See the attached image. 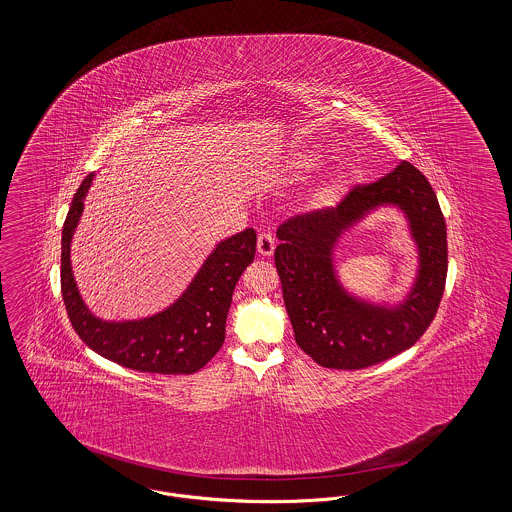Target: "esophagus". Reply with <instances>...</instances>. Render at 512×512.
Listing matches in <instances>:
<instances>
[{"label":"esophagus","mask_w":512,"mask_h":512,"mask_svg":"<svg viewBox=\"0 0 512 512\" xmlns=\"http://www.w3.org/2000/svg\"><path fill=\"white\" fill-rule=\"evenodd\" d=\"M274 247H276V242H274L272 234H268V232L259 234V238H257V251H259V255L270 257L274 253Z\"/></svg>","instance_id":"1"}]
</instances>
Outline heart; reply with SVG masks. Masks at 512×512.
Segmentation results:
<instances>
[{
  "label": "heart",
  "mask_w": 512,
  "mask_h": 512,
  "mask_svg": "<svg viewBox=\"0 0 512 512\" xmlns=\"http://www.w3.org/2000/svg\"><path fill=\"white\" fill-rule=\"evenodd\" d=\"M317 163V151H313V149H307V151H301V153H297V155L293 157L292 169H295V171H309V169H313ZM341 182H343V174H336V176L332 178V182L328 184L326 192H328V194H334V192L340 188Z\"/></svg>",
  "instance_id": "b5f03b06"
}]
</instances>
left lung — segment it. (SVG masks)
<instances>
[{"mask_svg":"<svg viewBox=\"0 0 512 512\" xmlns=\"http://www.w3.org/2000/svg\"><path fill=\"white\" fill-rule=\"evenodd\" d=\"M401 208L419 247V274L395 308L353 298L335 278L337 238L370 210ZM274 263L297 345L318 365L359 370L413 347L438 313L447 278V230L430 182L409 161L384 178L355 186L338 207L303 213L276 232Z\"/></svg>","mask_w":512,"mask_h":512,"instance_id":"1","label":"left lung"}]
</instances>
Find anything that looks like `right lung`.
Masks as SVG:
<instances>
[{"label": "right lung", "instance_id": "add662e5", "mask_svg": "<svg viewBox=\"0 0 512 512\" xmlns=\"http://www.w3.org/2000/svg\"><path fill=\"white\" fill-rule=\"evenodd\" d=\"M94 172L76 190L61 236V293L76 334L98 355L151 374H194L222 347L232 293L255 259L253 228L220 242L171 307L140 320L109 322L82 301L71 267V242Z\"/></svg>", "mask_w": 512, "mask_h": 512}]
</instances>
